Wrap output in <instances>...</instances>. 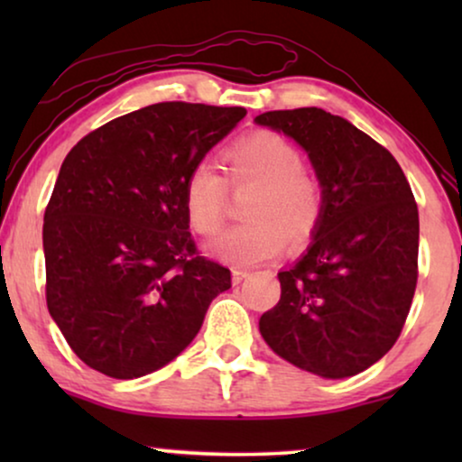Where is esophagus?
<instances>
[{"instance_id":"1","label":"esophagus","mask_w":462,"mask_h":462,"mask_svg":"<svg viewBox=\"0 0 462 462\" xmlns=\"http://www.w3.org/2000/svg\"><path fill=\"white\" fill-rule=\"evenodd\" d=\"M245 277H248V271L245 269H239V267L233 269V283H242Z\"/></svg>"}]
</instances>
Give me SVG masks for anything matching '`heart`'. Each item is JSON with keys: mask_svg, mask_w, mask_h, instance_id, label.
<instances>
[{"mask_svg": "<svg viewBox=\"0 0 462 462\" xmlns=\"http://www.w3.org/2000/svg\"><path fill=\"white\" fill-rule=\"evenodd\" d=\"M223 163L226 180L212 163L199 162L182 185L187 223L204 237L223 226L226 182L233 189L254 187L245 204V217L252 220L214 239L208 245L214 258L248 267L280 254L283 236L292 242L313 236L321 218V191L288 138L269 130L252 132L223 151Z\"/></svg>", "mask_w": 462, "mask_h": 462, "instance_id": "1", "label": "heart"}]
</instances>
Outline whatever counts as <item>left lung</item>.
I'll return each mask as SVG.
<instances>
[{
  "mask_svg": "<svg viewBox=\"0 0 462 462\" xmlns=\"http://www.w3.org/2000/svg\"><path fill=\"white\" fill-rule=\"evenodd\" d=\"M254 122L294 138L321 185L307 254L280 271V302L258 328L277 356L324 378L353 376L395 340L419 280V208L400 163L346 119L318 106Z\"/></svg>",
  "mask_w": 462,
  "mask_h": 462,
  "instance_id": "obj_1",
  "label": "left lung"
}]
</instances>
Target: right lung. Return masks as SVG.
Wrapping results in <instances>:
<instances>
[{
  "label": "right lung",
  "instance_id": "1",
  "mask_svg": "<svg viewBox=\"0 0 462 462\" xmlns=\"http://www.w3.org/2000/svg\"><path fill=\"white\" fill-rule=\"evenodd\" d=\"M244 116V106L157 103L69 151L43 214L46 302L92 370L128 381L163 368L231 288V271L193 242L182 185Z\"/></svg>",
  "mask_w": 462,
  "mask_h": 462
}]
</instances>
